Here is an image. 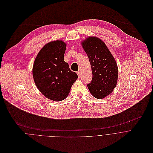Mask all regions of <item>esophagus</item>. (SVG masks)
<instances>
[{
  "label": "esophagus",
  "mask_w": 153,
  "mask_h": 153,
  "mask_svg": "<svg viewBox=\"0 0 153 153\" xmlns=\"http://www.w3.org/2000/svg\"><path fill=\"white\" fill-rule=\"evenodd\" d=\"M77 74H78V78H80L81 76V74H80V72H77Z\"/></svg>",
  "instance_id": "esophagus-1"
}]
</instances>
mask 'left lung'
Returning a JSON list of instances; mask_svg holds the SVG:
<instances>
[{"instance_id":"8db88e82","label":"left lung","mask_w":153,"mask_h":153,"mask_svg":"<svg viewBox=\"0 0 153 153\" xmlns=\"http://www.w3.org/2000/svg\"><path fill=\"white\" fill-rule=\"evenodd\" d=\"M92 71V80L87 84L90 94L97 99L110 95L116 85L118 68L105 44L99 38L89 37L82 42Z\"/></svg>"}]
</instances>
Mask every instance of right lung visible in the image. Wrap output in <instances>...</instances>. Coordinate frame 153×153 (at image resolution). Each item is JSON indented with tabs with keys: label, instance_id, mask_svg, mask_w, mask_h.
<instances>
[{
	"label": "right lung",
	"instance_id": "1",
	"mask_svg": "<svg viewBox=\"0 0 153 153\" xmlns=\"http://www.w3.org/2000/svg\"><path fill=\"white\" fill-rule=\"evenodd\" d=\"M66 44L62 40L47 43L35 59L33 75L35 84L47 98L55 101L65 100L78 78L64 61Z\"/></svg>",
	"mask_w": 153,
	"mask_h": 153
}]
</instances>
